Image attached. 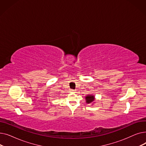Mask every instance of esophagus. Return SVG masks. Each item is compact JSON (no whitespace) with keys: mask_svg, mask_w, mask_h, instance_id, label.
<instances>
[{"mask_svg":"<svg viewBox=\"0 0 146 146\" xmlns=\"http://www.w3.org/2000/svg\"><path fill=\"white\" fill-rule=\"evenodd\" d=\"M70 91L71 93H74L75 92V90H70Z\"/></svg>","mask_w":146,"mask_h":146,"instance_id":"1","label":"esophagus"}]
</instances>
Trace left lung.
Here are the masks:
<instances>
[{
    "instance_id": "obj_1",
    "label": "left lung",
    "mask_w": 146,
    "mask_h": 146,
    "mask_svg": "<svg viewBox=\"0 0 146 146\" xmlns=\"http://www.w3.org/2000/svg\"><path fill=\"white\" fill-rule=\"evenodd\" d=\"M86 102L88 104H94V101L95 100V97L93 95H88L85 96Z\"/></svg>"
}]
</instances>
